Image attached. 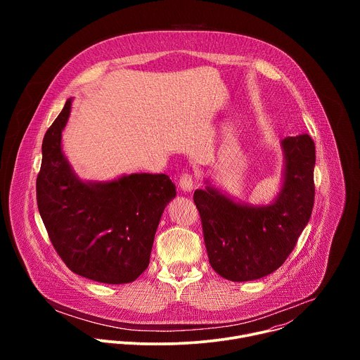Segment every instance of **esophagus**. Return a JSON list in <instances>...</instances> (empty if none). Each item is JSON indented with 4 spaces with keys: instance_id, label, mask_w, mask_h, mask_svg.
I'll return each instance as SVG.
<instances>
[{
    "instance_id": "1",
    "label": "esophagus",
    "mask_w": 360,
    "mask_h": 360,
    "mask_svg": "<svg viewBox=\"0 0 360 360\" xmlns=\"http://www.w3.org/2000/svg\"><path fill=\"white\" fill-rule=\"evenodd\" d=\"M179 188L184 192H191L193 189V178H192V175H189V174L182 175L181 179H179Z\"/></svg>"
}]
</instances>
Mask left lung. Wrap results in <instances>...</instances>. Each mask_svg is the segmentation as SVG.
I'll return each mask as SVG.
<instances>
[{
  "label": "left lung",
  "instance_id": "obj_1",
  "mask_svg": "<svg viewBox=\"0 0 360 360\" xmlns=\"http://www.w3.org/2000/svg\"><path fill=\"white\" fill-rule=\"evenodd\" d=\"M282 182L266 205L236 200L210 179L196 189L193 200L200 215L210 264L232 282L261 279L275 272L293 250L312 215L315 202V142L307 134L288 136Z\"/></svg>",
  "mask_w": 360,
  "mask_h": 360
}]
</instances>
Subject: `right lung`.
I'll return each instance as SVG.
<instances>
[{
  "mask_svg": "<svg viewBox=\"0 0 360 360\" xmlns=\"http://www.w3.org/2000/svg\"><path fill=\"white\" fill-rule=\"evenodd\" d=\"M72 98L45 132L37 178V203L64 264L86 279L134 282L149 265L157 228L176 196L165 174H124L112 181H82L63 152Z\"/></svg>",
  "mask_w": 360,
  "mask_h": 360,
  "instance_id": "1",
  "label": "right lung"
}]
</instances>
